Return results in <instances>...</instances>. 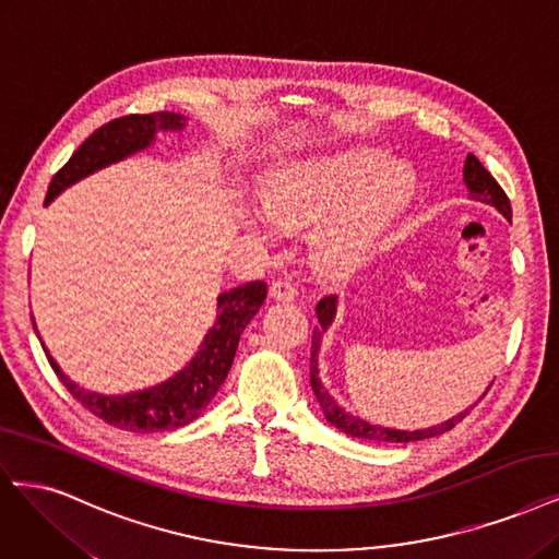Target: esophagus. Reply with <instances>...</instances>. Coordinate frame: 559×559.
Listing matches in <instances>:
<instances>
[{"instance_id": "obj_1", "label": "esophagus", "mask_w": 559, "mask_h": 559, "mask_svg": "<svg viewBox=\"0 0 559 559\" xmlns=\"http://www.w3.org/2000/svg\"><path fill=\"white\" fill-rule=\"evenodd\" d=\"M271 296L275 300H294L296 298V288L292 282H284V280H275L271 284Z\"/></svg>"}]
</instances>
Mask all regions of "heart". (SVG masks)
<instances>
[{"mask_svg":"<svg viewBox=\"0 0 559 559\" xmlns=\"http://www.w3.org/2000/svg\"><path fill=\"white\" fill-rule=\"evenodd\" d=\"M409 194V178L374 150L314 157L280 168L261 191L263 215L249 228L271 238L282 226L319 224L314 236L321 263L349 271L368 259L383 228Z\"/></svg>","mask_w":559,"mask_h":559,"instance_id":"1","label":"heart"}]
</instances>
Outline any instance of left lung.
<instances>
[{"label": "left lung", "instance_id": "left-lung-1", "mask_svg": "<svg viewBox=\"0 0 559 559\" xmlns=\"http://www.w3.org/2000/svg\"><path fill=\"white\" fill-rule=\"evenodd\" d=\"M463 178H465V185L469 189V199L474 201H480V203H488L492 207H497L499 213H502L509 222H511V203H509V197L504 194V189L497 185V180L490 176V173L486 170V166L480 164L474 155H467L465 159V168H463ZM335 312H337V296H325L317 302V319H319V325L312 333V356H310V381H312V391L317 395V402L321 404L323 409V416L325 420L331 423V426H335L340 432L349 435V437H356V439H368V441H379V444H407V441H416V439H428V437H437V435H444L449 432L451 428H455L460 420H463L469 409H465L463 414H457L444 423H439V426H432V428H423V430H393V428H383V426H372V423L362 420L349 412H344V407H340V404L335 402V397H331V393L323 389V383L319 379V349H321V337L323 333L329 331V325L333 323L335 319ZM492 386V383H490ZM488 386V391H490ZM486 391V393H488ZM484 393V395H486ZM480 395V397H484ZM478 397V400H480Z\"/></svg>", "mask_w": 559, "mask_h": 559}]
</instances>
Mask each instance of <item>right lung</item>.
<instances>
[{"instance_id":"right-lung-1","label":"right lung","mask_w":559,"mask_h":559,"mask_svg":"<svg viewBox=\"0 0 559 559\" xmlns=\"http://www.w3.org/2000/svg\"><path fill=\"white\" fill-rule=\"evenodd\" d=\"M185 115L164 110L150 115H124V118H118L104 124L102 129H96L92 136L73 152L71 159L55 173L46 194V205L55 197H60L73 182L92 176L94 170L136 155V152L155 143V136L159 131H180L185 129ZM265 294V282H249L219 294L217 319L213 323V329L203 337L197 356L191 358L180 372L157 383V386L131 391L124 395H104L81 389L79 383H73L60 370V365H57L55 358L48 354L44 342L41 346L48 356L50 368L60 377L67 391L79 400L87 412H92L96 418L106 420L108 426L129 432H159L182 428L187 423L199 418L210 404V400L217 395L230 365H234L245 325L259 312Z\"/></svg>"}]
</instances>
